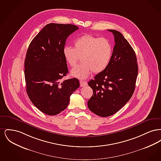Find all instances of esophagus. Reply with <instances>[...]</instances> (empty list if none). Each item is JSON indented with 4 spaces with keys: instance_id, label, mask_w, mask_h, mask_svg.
I'll use <instances>...</instances> for the list:
<instances>
[{
    "instance_id": "34e87169",
    "label": "esophagus",
    "mask_w": 161,
    "mask_h": 161,
    "mask_svg": "<svg viewBox=\"0 0 161 161\" xmlns=\"http://www.w3.org/2000/svg\"><path fill=\"white\" fill-rule=\"evenodd\" d=\"M80 86H81V87H84V86H86V85L87 84L86 81H80Z\"/></svg>"
}]
</instances>
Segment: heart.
I'll use <instances>...</instances> for the list:
<instances>
[{"label":"heart","mask_w":161,"mask_h":161,"mask_svg":"<svg viewBox=\"0 0 161 161\" xmlns=\"http://www.w3.org/2000/svg\"><path fill=\"white\" fill-rule=\"evenodd\" d=\"M74 45V47L64 46L63 49L64 59L71 67L75 66L81 57L82 63L70 71L72 77L86 79L92 72L100 74L106 69L113 53L108 39L85 34L77 38Z\"/></svg>","instance_id":"obj_1"}]
</instances>
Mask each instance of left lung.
<instances>
[{
    "label": "left lung",
    "mask_w": 161,
    "mask_h": 161,
    "mask_svg": "<svg viewBox=\"0 0 161 161\" xmlns=\"http://www.w3.org/2000/svg\"><path fill=\"white\" fill-rule=\"evenodd\" d=\"M115 45L108 66L88 84L93 95L87 102L91 111L101 117L115 114L129 101L135 89L138 67L135 53L119 31L108 30Z\"/></svg>",
    "instance_id": "8db88e82"
}]
</instances>
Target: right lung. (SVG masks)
<instances>
[{"label":"right lung","instance_id":"1","mask_svg":"<svg viewBox=\"0 0 161 161\" xmlns=\"http://www.w3.org/2000/svg\"><path fill=\"white\" fill-rule=\"evenodd\" d=\"M77 30L71 24H47L27 50L24 71L26 92L32 104L46 115L63 111L70 95L80 87L75 78L61 81L68 73L63 49L69 35Z\"/></svg>","mask_w":161,"mask_h":161}]
</instances>
